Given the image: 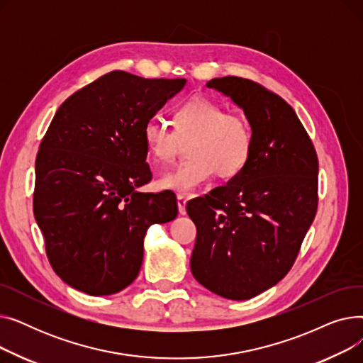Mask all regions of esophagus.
Listing matches in <instances>:
<instances>
[{"label":"esophagus","instance_id":"34e87169","mask_svg":"<svg viewBox=\"0 0 363 363\" xmlns=\"http://www.w3.org/2000/svg\"><path fill=\"white\" fill-rule=\"evenodd\" d=\"M177 203H178V211L179 215H185L186 213V199L182 196L177 197Z\"/></svg>","mask_w":363,"mask_h":363}]
</instances>
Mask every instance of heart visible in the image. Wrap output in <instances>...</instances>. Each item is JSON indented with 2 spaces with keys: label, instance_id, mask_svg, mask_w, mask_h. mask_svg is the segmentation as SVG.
I'll use <instances>...</instances> for the list:
<instances>
[{
  "label": "heart",
  "instance_id": "1",
  "mask_svg": "<svg viewBox=\"0 0 363 363\" xmlns=\"http://www.w3.org/2000/svg\"><path fill=\"white\" fill-rule=\"evenodd\" d=\"M174 128L150 119L143 128V141L150 157L164 163L174 159L181 141L191 138L189 160L159 178L164 191L188 196L218 175L233 178L247 166L253 150L250 123L237 113L204 97H191L174 110Z\"/></svg>",
  "mask_w": 363,
  "mask_h": 363
}]
</instances>
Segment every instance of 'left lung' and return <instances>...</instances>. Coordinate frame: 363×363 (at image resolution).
<instances>
[{
  "label": "left lung",
  "mask_w": 363,
  "mask_h": 363,
  "mask_svg": "<svg viewBox=\"0 0 363 363\" xmlns=\"http://www.w3.org/2000/svg\"><path fill=\"white\" fill-rule=\"evenodd\" d=\"M230 97L253 132L247 166L186 204L197 226L194 278L212 293L252 298L278 284L298 255L318 207V157L296 111L262 85L225 76L207 82Z\"/></svg>",
  "instance_id": "1"
}]
</instances>
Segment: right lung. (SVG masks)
Wrapping results in <instances>:
<instances>
[{
  "label": "right lung",
  "mask_w": 363,
  "mask_h": 363,
  "mask_svg": "<svg viewBox=\"0 0 363 363\" xmlns=\"http://www.w3.org/2000/svg\"><path fill=\"white\" fill-rule=\"evenodd\" d=\"M110 72L59 107L35 162L33 215L54 272L72 289L110 296L138 277L152 223L178 215L151 181L143 128L185 86Z\"/></svg>",
  "instance_id": "right-lung-1"
}]
</instances>
